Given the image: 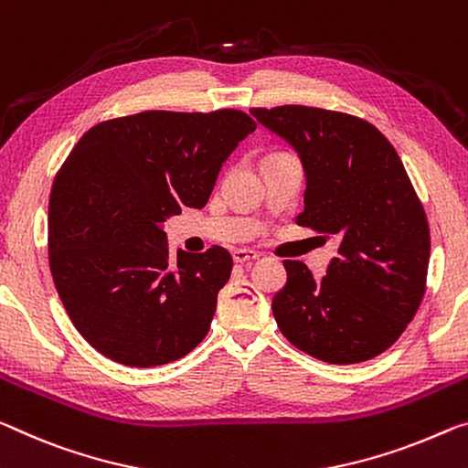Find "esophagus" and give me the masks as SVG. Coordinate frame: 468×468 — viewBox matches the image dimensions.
<instances>
[{
    "label": "esophagus",
    "instance_id": "34e87169",
    "mask_svg": "<svg viewBox=\"0 0 468 468\" xmlns=\"http://www.w3.org/2000/svg\"><path fill=\"white\" fill-rule=\"evenodd\" d=\"M258 258H261V254H258L256 250H248V248L233 250V261L239 262V264L250 262V261H258Z\"/></svg>",
    "mask_w": 468,
    "mask_h": 468
}]
</instances>
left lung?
Segmentation results:
<instances>
[{"label": "left lung", "instance_id": "1", "mask_svg": "<svg viewBox=\"0 0 468 468\" xmlns=\"http://www.w3.org/2000/svg\"><path fill=\"white\" fill-rule=\"evenodd\" d=\"M250 112L300 154L306 207L295 222L337 241L321 279L300 261L283 262L274 321L289 344L323 362L375 358L417 314L431 254L425 207L402 160L365 118L310 106Z\"/></svg>", "mask_w": 468, "mask_h": 468}]
</instances>
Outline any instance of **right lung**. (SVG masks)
<instances>
[{
    "mask_svg": "<svg viewBox=\"0 0 468 468\" xmlns=\"http://www.w3.org/2000/svg\"><path fill=\"white\" fill-rule=\"evenodd\" d=\"M256 129L241 110L145 112L89 129L49 194V269L89 346L124 367L183 358L210 329L233 258L168 254L162 225L204 207L222 162Z\"/></svg>",
    "mask_w": 468,
    "mask_h": 468,
    "instance_id": "add662e5",
    "label": "right lung"
}]
</instances>
